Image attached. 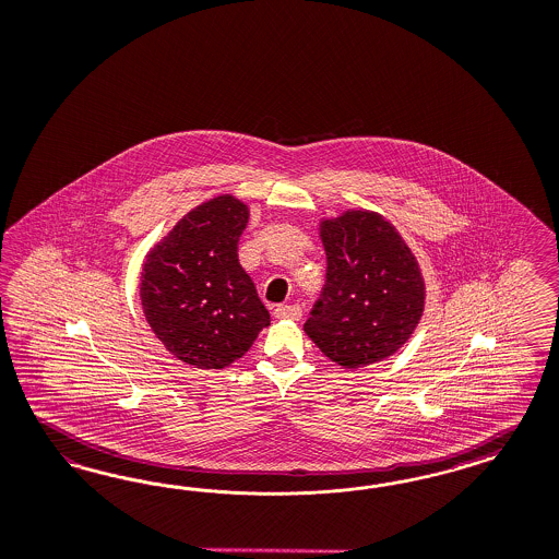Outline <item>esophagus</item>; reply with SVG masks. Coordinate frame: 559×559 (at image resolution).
<instances>
[{
  "label": "esophagus",
  "instance_id": "34e87169",
  "mask_svg": "<svg viewBox=\"0 0 559 559\" xmlns=\"http://www.w3.org/2000/svg\"><path fill=\"white\" fill-rule=\"evenodd\" d=\"M274 316L278 320H299L304 316V311H301L299 306H278V308L274 309Z\"/></svg>",
  "mask_w": 559,
  "mask_h": 559
}]
</instances>
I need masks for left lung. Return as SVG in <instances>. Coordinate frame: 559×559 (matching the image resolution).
<instances>
[{"label":"left lung","mask_w":559,"mask_h":559,"mask_svg":"<svg viewBox=\"0 0 559 559\" xmlns=\"http://www.w3.org/2000/svg\"><path fill=\"white\" fill-rule=\"evenodd\" d=\"M326 285L304 330L345 369L384 361L405 345L425 309V281L403 235L373 211L320 221Z\"/></svg>","instance_id":"1"}]
</instances>
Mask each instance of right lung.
I'll return each instance as SVG.
<instances>
[{
    "mask_svg": "<svg viewBox=\"0 0 559 559\" xmlns=\"http://www.w3.org/2000/svg\"><path fill=\"white\" fill-rule=\"evenodd\" d=\"M250 209L221 193L188 212L153 250L140 276V301L154 336L198 369H223L250 350L270 324L237 243Z\"/></svg>",
    "mask_w": 559,
    "mask_h": 559,
    "instance_id": "obj_1",
    "label": "right lung"
}]
</instances>
